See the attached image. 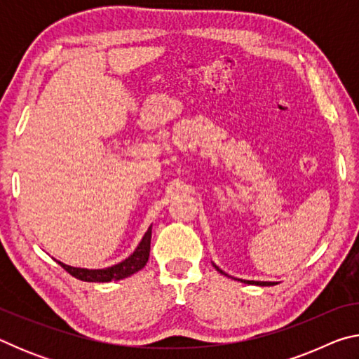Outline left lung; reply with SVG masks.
Listing matches in <instances>:
<instances>
[{
  "label": "left lung",
  "instance_id": "obj_1",
  "mask_svg": "<svg viewBox=\"0 0 359 359\" xmlns=\"http://www.w3.org/2000/svg\"><path fill=\"white\" fill-rule=\"evenodd\" d=\"M222 272V271H220ZM248 283H252V285H261V287H266V285H274V283H271V282H253V280H248Z\"/></svg>",
  "mask_w": 359,
  "mask_h": 359
}]
</instances>
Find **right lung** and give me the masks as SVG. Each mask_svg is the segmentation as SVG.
<instances>
[{"label":"right lung","instance_id":"right-lung-1","mask_svg":"<svg viewBox=\"0 0 359 359\" xmlns=\"http://www.w3.org/2000/svg\"><path fill=\"white\" fill-rule=\"evenodd\" d=\"M150 239H151V226L144 234L142 241L131 257L121 261V263L115 264L112 267H106V269H81V267H71L63 263L58 264L63 267L66 272H69L72 277L79 278L83 282H111V280H120V278L130 277L135 272L141 271L142 267L147 264L149 255H150Z\"/></svg>","mask_w":359,"mask_h":359}]
</instances>
